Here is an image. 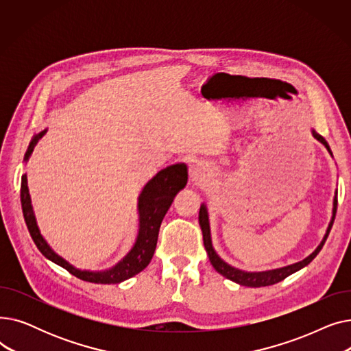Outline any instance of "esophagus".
I'll list each match as a JSON object with an SVG mask.
<instances>
[{
  "label": "esophagus",
  "instance_id": "obj_1",
  "mask_svg": "<svg viewBox=\"0 0 351 351\" xmlns=\"http://www.w3.org/2000/svg\"><path fill=\"white\" fill-rule=\"evenodd\" d=\"M206 176H208V169L202 162H193L189 166V180L192 183H199L202 180H205Z\"/></svg>",
  "mask_w": 351,
  "mask_h": 351
}]
</instances>
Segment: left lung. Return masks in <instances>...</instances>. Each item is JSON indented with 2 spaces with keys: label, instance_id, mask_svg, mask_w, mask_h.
<instances>
[{
  "label": "left lung",
  "instance_id": "1",
  "mask_svg": "<svg viewBox=\"0 0 351 351\" xmlns=\"http://www.w3.org/2000/svg\"><path fill=\"white\" fill-rule=\"evenodd\" d=\"M311 135L315 139H317L320 143L324 145L326 149L328 151V154L331 155V151H330V146L327 143V141L319 135L315 129H311ZM333 156V155H331ZM336 210H337V192L335 195V199H333V210H331V219L328 222V226L326 229V233L322 239L320 245L313 250L307 257H304L303 261L298 262V263H293V265H287V266H283V267H278V269H271V270H262V271H247V270H242V269H237L232 265H229L228 262H225L222 257H220L215 247H213V243H212V234H210V223H209V213H208V208H206V204H202L200 205V210H199V225H200V229H202V234H204V245H205V249L208 252V256H209V261L212 263V266L215 267V270L217 273H220L223 276V278L241 285V286H247V287H263V286H270V285H274V283H279L282 282L283 279H286L287 276L293 274L299 271L300 269L306 267L315 257L319 254V252L322 250L326 239L330 233V229L331 226H333V222H335V217H336Z\"/></svg>",
  "mask_w": 351,
  "mask_h": 351
}]
</instances>
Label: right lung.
I'll use <instances>...</instances> for the list:
<instances>
[{
    "mask_svg": "<svg viewBox=\"0 0 351 351\" xmlns=\"http://www.w3.org/2000/svg\"><path fill=\"white\" fill-rule=\"evenodd\" d=\"M47 131L48 129H44L40 134L32 136L24 156L25 163L28 162L34 147L47 134ZM186 183L188 166L185 163L171 165L146 182V185L142 188L138 196V234L135 243L117 265L105 270H81L66 262L62 256H60L48 245L45 237L41 234L38 223H36V217L31 204L27 173H24L21 178V205L32 241L48 261L64 267L81 280L101 285H115L134 278L135 274L141 273L149 265L156 249L162 220L171 208L175 196L186 186Z\"/></svg>",
    "mask_w": 351,
    "mask_h": 351,
    "instance_id": "right-lung-1",
    "label": "right lung"
}]
</instances>
